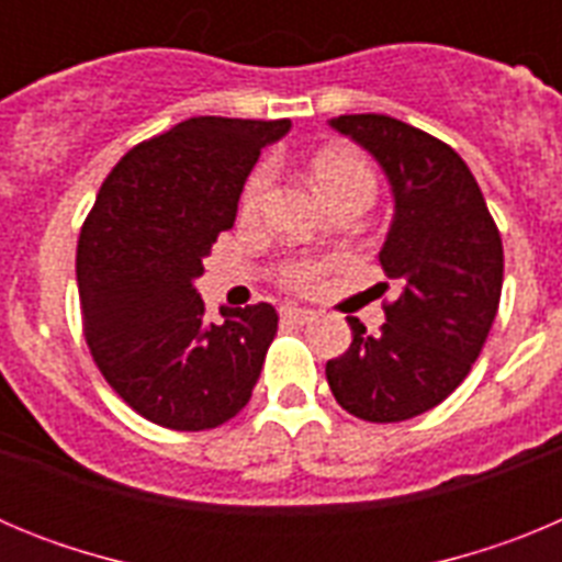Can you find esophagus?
<instances>
[{
  "mask_svg": "<svg viewBox=\"0 0 562 562\" xmlns=\"http://www.w3.org/2000/svg\"><path fill=\"white\" fill-rule=\"evenodd\" d=\"M281 317H284L286 324L304 326V324H312L317 315L312 310H301V306H281Z\"/></svg>",
  "mask_w": 562,
  "mask_h": 562,
  "instance_id": "obj_1",
  "label": "esophagus"
}]
</instances>
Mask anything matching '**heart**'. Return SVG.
Segmentation results:
<instances>
[{"mask_svg":"<svg viewBox=\"0 0 562 562\" xmlns=\"http://www.w3.org/2000/svg\"><path fill=\"white\" fill-rule=\"evenodd\" d=\"M312 177H315L317 188L324 191L329 202L340 200L342 193L366 191L374 196L376 177L371 171L369 160L360 151L351 148H324L312 157ZM272 188V166L261 162L256 171L247 177L241 196H238V213L241 220H256L258 213L265 211L267 193ZM342 267L340 258H317V256H292L286 258L281 270H278V281L281 286L297 295H312L321 292L329 278Z\"/></svg>","mask_w":562,"mask_h":562,"instance_id":"b5f03b06","label":"heart"}]
</instances>
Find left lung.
<instances>
[{"mask_svg":"<svg viewBox=\"0 0 562 562\" xmlns=\"http://www.w3.org/2000/svg\"><path fill=\"white\" fill-rule=\"evenodd\" d=\"M331 126L389 173L396 213L380 265L400 295L382 304L380 335L349 317L351 346L326 362V380L357 419H414L448 400L484 349L504 284L501 233L448 143L389 114H340Z\"/></svg>","mask_w":562,"mask_h":562,"instance_id":"1","label":"left lung"}]
</instances>
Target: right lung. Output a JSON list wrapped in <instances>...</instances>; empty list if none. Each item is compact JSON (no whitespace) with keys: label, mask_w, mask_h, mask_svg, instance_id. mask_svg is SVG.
Instances as JSON below:
<instances>
[{"label":"right lung","mask_w":562,"mask_h":562,"mask_svg":"<svg viewBox=\"0 0 562 562\" xmlns=\"http://www.w3.org/2000/svg\"><path fill=\"white\" fill-rule=\"evenodd\" d=\"M286 128L213 114L177 123L123 154L83 222V337L114 394L154 425L211 430L250 402L276 306L225 310V324H207L193 281L236 222L261 148Z\"/></svg>","instance_id":"right-lung-1"}]
</instances>
